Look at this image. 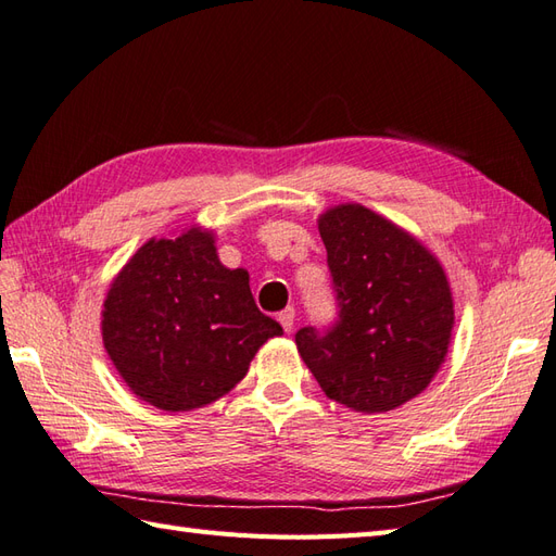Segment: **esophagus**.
I'll return each mask as SVG.
<instances>
[{"label": "esophagus", "instance_id": "1", "mask_svg": "<svg viewBox=\"0 0 556 556\" xmlns=\"http://www.w3.org/2000/svg\"><path fill=\"white\" fill-rule=\"evenodd\" d=\"M278 320H280L282 330L290 332L292 326H294V309H292V306H288V309H282V312L278 314Z\"/></svg>", "mask_w": 556, "mask_h": 556}]
</instances>
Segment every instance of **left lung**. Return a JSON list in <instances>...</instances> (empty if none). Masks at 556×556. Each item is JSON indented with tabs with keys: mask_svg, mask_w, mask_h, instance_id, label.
<instances>
[{
	"mask_svg": "<svg viewBox=\"0 0 556 556\" xmlns=\"http://www.w3.org/2000/svg\"><path fill=\"white\" fill-rule=\"evenodd\" d=\"M338 320L300 328V356L330 400L354 412L397 409L445 362L454 302L445 268L409 232L362 204L318 216Z\"/></svg>",
	"mask_w": 556,
	"mask_h": 556,
	"instance_id": "obj_1",
	"label": "left lung"
}]
</instances>
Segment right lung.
<instances>
[{"instance_id":"obj_1","label":"right lung","mask_w":556,"mask_h":556,"mask_svg":"<svg viewBox=\"0 0 556 556\" xmlns=\"http://www.w3.org/2000/svg\"><path fill=\"white\" fill-rule=\"evenodd\" d=\"M282 336L256 309L250 274L218 262L214 232L150 240L111 282L102 312L109 359L132 394L164 412H192L244 378L256 350Z\"/></svg>"}]
</instances>
